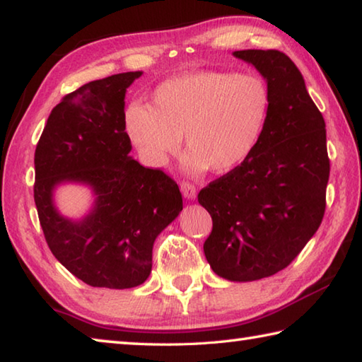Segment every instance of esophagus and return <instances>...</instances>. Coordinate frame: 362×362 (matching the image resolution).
I'll use <instances>...</instances> for the list:
<instances>
[{"label":"esophagus","instance_id":"1","mask_svg":"<svg viewBox=\"0 0 362 362\" xmlns=\"http://www.w3.org/2000/svg\"><path fill=\"white\" fill-rule=\"evenodd\" d=\"M180 189H182V193H183V196H185L187 199H194L196 198V187H194V183L183 180L180 183Z\"/></svg>","mask_w":362,"mask_h":362}]
</instances>
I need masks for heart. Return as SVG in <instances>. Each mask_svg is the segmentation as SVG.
I'll return each mask as SVG.
<instances>
[{
  "mask_svg": "<svg viewBox=\"0 0 362 362\" xmlns=\"http://www.w3.org/2000/svg\"><path fill=\"white\" fill-rule=\"evenodd\" d=\"M152 106L131 103L124 127L146 160L166 163L185 139V168L226 174L248 160L264 131L271 91L255 74L193 71L161 82Z\"/></svg>",
  "mask_w": 362,
  "mask_h": 362,
  "instance_id": "obj_1",
  "label": "heart"
}]
</instances>
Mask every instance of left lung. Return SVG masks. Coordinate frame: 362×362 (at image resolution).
Segmentation results:
<instances>
[{
  "label": "left lung",
  "mask_w": 362,
  "mask_h": 362,
  "mask_svg": "<svg viewBox=\"0 0 362 362\" xmlns=\"http://www.w3.org/2000/svg\"><path fill=\"white\" fill-rule=\"evenodd\" d=\"M261 72L271 110L245 163L198 194L212 216L204 242L210 267L231 281H252L291 264L323 220L329 158L326 124L291 58L280 50L233 54Z\"/></svg>",
  "instance_id": "left-lung-1"
}]
</instances>
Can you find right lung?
Instances as JSON below:
<instances>
[{"label":"right lung","mask_w":362,"mask_h":362,"mask_svg":"<svg viewBox=\"0 0 362 362\" xmlns=\"http://www.w3.org/2000/svg\"><path fill=\"white\" fill-rule=\"evenodd\" d=\"M142 72L82 85L52 109L35 152V202L45 242L68 271L90 286L124 290L152 271L158 234L182 210L175 180L131 158L124 93ZM90 185L95 206L72 222L57 214L58 182Z\"/></svg>","instance_id":"add662e5"}]
</instances>
